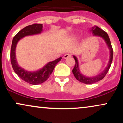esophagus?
<instances>
[{"mask_svg": "<svg viewBox=\"0 0 123 123\" xmlns=\"http://www.w3.org/2000/svg\"><path fill=\"white\" fill-rule=\"evenodd\" d=\"M71 55H72L71 54L66 53V54H65L64 55H63V58H64L65 59H66V58H68L71 57Z\"/></svg>", "mask_w": 123, "mask_h": 123, "instance_id": "esophagus-1", "label": "esophagus"}]
</instances>
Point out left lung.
Wrapping results in <instances>:
<instances>
[{"instance_id": "left-lung-1", "label": "left lung", "mask_w": 123, "mask_h": 123, "mask_svg": "<svg viewBox=\"0 0 123 123\" xmlns=\"http://www.w3.org/2000/svg\"><path fill=\"white\" fill-rule=\"evenodd\" d=\"M91 31L92 32V33L94 34V35H95V36H100V37L103 38V39L105 40L107 45H108L109 49L110 50V58L108 66H107V67L106 68L105 70H104L102 73L99 74L98 75L94 76V77H88L84 76L80 73V71L79 69L78 60H77V58H76L75 56L73 55V58H74V60H75V65H74V67L73 68L72 70L73 74H74V77H76V79L78 80V81H79L80 82L88 84H93V83L98 82V81L103 79L104 78V77L106 76V74H107L108 72L109 71V69L110 67H111V65L113 60V48L112 46H111V41H110L108 33L106 32H105L104 31H103L102 29H101V28H99L98 27V26H96L92 28Z\"/></svg>"}]
</instances>
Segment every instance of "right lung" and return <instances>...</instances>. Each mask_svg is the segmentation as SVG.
<instances>
[{
    "instance_id": "obj_1",
    "label": "right lung",
    "mask_w": 123,
    "mask_h": 123,
    "mask_svg": "<svg viewBox=\"0 0 123 123\" xmlns=\"http://www.w3.org/2000/svg\"><path fill=\"white\" fill-rule=\"evenodd\" d=\"M42 24H34L26 26L17 33L12 40L10 51L11 63L14 70L22 80L31 84L36 85L46 81L53 72L55 66L61 60L62 57L50 62L42 69L35 72H28L18 65L15 57V48L18 42L22 37L29 35L39 34L42 32Z\"/></svg>"
}]
</instances>
